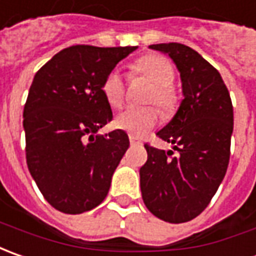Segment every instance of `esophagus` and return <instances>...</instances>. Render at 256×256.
Listing matches in <instances>:
<instances>
[{
  "label": "esophagus",
  "instance_id": "esophagus-1",
  "mask_svg": "<svg viewBox=\"0 0 256 256\" xmlns=\"http://www.w3.org/2000/svg\"><path fill=\"white\" fill-rule=\"evenodd\" d=\"M130 144H132V146H137V144H140V142H138V140H136L134 137L130 136Z\"/></svg>",
  "mask_w": 256,
  "mask_h": 256
}]
</instances>
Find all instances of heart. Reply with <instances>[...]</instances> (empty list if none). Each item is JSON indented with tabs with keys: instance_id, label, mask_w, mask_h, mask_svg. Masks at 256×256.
Instances as JSON below:
<instances>
[{
	"instance_id": "heart-1",
	"label": "heart",
	"mask_w": 256,
	"mask_h": 256,
	"mask_svg": "<svg viewBox=\"0 0 256 256\" xmlns=\"http://www.w3.org/2000/svg\"><path fill=\"white\" fill-rule=\"evenodd\" d=\"M132 75L144 76L153 84L146 102L154 103L164 116H170L176 110L178 96L172 86L176 79V69L166 56L157 54H147L136 59L132 65ZM102 94L108 104L113 109H119L126 98V84L118 69L110 70L103 84ZM158 120V112L153 106L146 108H128L118 114L116 126L128 132L132 137H142L154 128Z\"/></svg>"
}]
</instances>
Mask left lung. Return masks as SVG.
<instances>
[{
    "instance_id": "obj_1",
    "label": "left lung",
    "mask_w": 256,
    "mask_h": 256,
    "mask_svg": "<svg viewBox=\"0 0 256 256\" xmlns=\"http://www.w3.org/2000/svg\"><path fill=\"white\" fill-rule=\"evenodd\" d=\"M168 54L180 70L184 99L172 120L157 136L177 152L148 143L140 168L147 210L166 222L180 224L200 216L214 197L230 163L232 102L220 72L187 45H150Z\"/></svg>"
}]
</instances>
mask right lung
Listing matches in <instances>:
<instances>
[{"mask_svg": "<svg viewBox=\"0 0 256 256\" xmlns=\"http://www.w3.org/2000/svg\"><path fill=\"white\" fill-rule=\"evenodd\" d=\"M137 46L62 49L34 78L24 108L28 170L52 207L82 214L98 207L128 148V136L94 133L113 119L102 84Z\"/></svg>", "mask_w": 256, "mask_h": 256, "instance_id": "1", "label": "right lung"}]
</instances>
